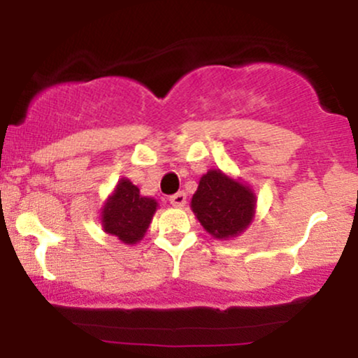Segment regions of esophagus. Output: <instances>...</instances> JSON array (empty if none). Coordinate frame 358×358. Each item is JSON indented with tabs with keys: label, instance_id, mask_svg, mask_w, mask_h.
<instances>
[{
	"label": "esophagus",
	"instance_id": "esophagus-1",
	"mask_svg": "<svg viewBox=\"0 0 358 358\" xmlns=\"http://www.w3.org/2000/svg\"><path fill=\"white\" fill-rule=\"evenodd\" d=\"M170 203L173 205V207H183V205L187 203V193L178 192V193H175V195H171Z\"/></svg>",
	"mask_w": 358,
	"mask_h": 358
}]
</instances>
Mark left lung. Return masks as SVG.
I'll list each match as a JSON object with an SVG mask.
<instances>
[{"mask_svg":"<svg viewBox=\"0 0 358 358\" xmlns=\"http://www.w3.org/2000/svg\"><path fill=\"white\" fill-rule=\"evenodd\" d=\"M256 195L248 185L220 170H208L193 193L192 210L212 237L227 241L249 227L256 213Z\"/></svg>","mask_w":358,"mask_h":358,"instance_id":"obj_1","label":"left lung"}]
</instances>
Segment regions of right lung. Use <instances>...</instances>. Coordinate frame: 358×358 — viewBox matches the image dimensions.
<instances>
[{"label":"right lung","instance_id":"1","mask_svg":"<svg viewBox=\"0 0 358 358\" xmlns=\"http://www.w3.org/2000/svg\"><path fill=\"white\" fill-rule=\"evenodd\" d=\"M156 207L158 203L155 199L143 196L136 185L121 178L116 190L102 207V229L124 244H136L145 237Z\"/></svg>","mask_w":358,"mask_h":358}]
</instances>
